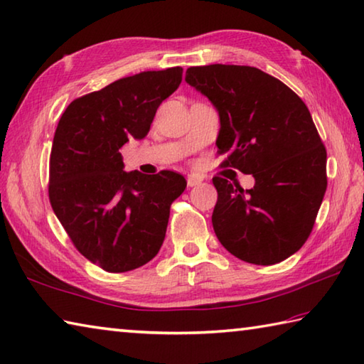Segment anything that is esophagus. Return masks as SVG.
I'll return each instance as SVG.
<instances>
[{
  "label": "esophagus",
  "instance_id": "esophagus-1",
  "mask_svg": "<svg viewBox=\"0 0 364 364\" xmlns=\"http://www.w3.org/2000/svg\"><path fill=\"white\" fill-rule=\"evenodd\" d=\"M203 181V176L199 173H189L188 175V186L193 188L197 186V184H200Z\"/></svg>",
  "mask_w": 364,
  "mask_h": 364
}]
</instances>
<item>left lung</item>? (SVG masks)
Segmentation results:
<instances>
[{
	"label": "left lung",
	"mask_w": 364,
	"mask_h": 364,
	"mask_svg": "<svg viewBox=\"0 0 364 364\" xmlns=\"http://www.w3.org/2000/svg\"><path fill=\"white\" fill-rule=\"evenodd\" d=\"M186 82L220 113L221 167L255 176L245 189L215 176V234L230 255L272 266L312 232L326 193V148L310 111L279 79L245 65L191 67Z\"/></svg>",
	"instance_id": "8db88e82"
}]
</instances>
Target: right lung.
Instances as JSON below:
<instances>
[{
	"mask_svg": "<svg viewBox=\"0 0 364 364\" xmlns=\"http://www.w3.org/2000/svg\"><path fill=\"white\" fill-rule=\"evenodd\" d=\"M183 68L141 71L73 100L55 129L49 200L75 248L107 272H129L159 253L170 207L186 189L176 171H124L119 153L148 135Z\"/></svg>",
	"mask_w": 364,
	"mask_h": 364,
	"instance_id": "right-lung-1",
	"label": "right lung"
}]
</instances>
